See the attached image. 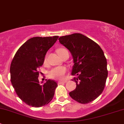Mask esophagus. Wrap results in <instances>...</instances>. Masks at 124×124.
Wrapping results in <instances>:
<instances>
[{
  "label": "esophagus",
  "instance_id": "esophagus-1",
  "mask_svg": "<svg viewBox=\"0 0 124 124\" xmlns=\"http://www.w3.org/2000/svg\"><path fill=\"white\" fill-rule=\"evenodd\" d=\"M66 82H67V81H59V82H58V84L60 85L62 84V83H65Z\"/></svg>",
  "mask_w": 124,
  "mask_h": 124
}]
</instances>
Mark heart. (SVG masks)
Wrapping results in <instances>:
<instances>
[{"mask_svg": "<svg viewBox=\"0 0 124 124\" xmlns=\"http://www.w3.org/2000/svg\"><path fill=\"white\" fill-rule=\"evenodd\" d=\"M57 52L59 55L62 57L66 53H68L67 49L64 48H59L57 50ZM67 72V69L64 67H56L53 68L48 72V76L50 78L55 80H62L65 77V74Z\"/></svg>", "mask_w": 124, "mask_h": 124, "instance_id": "obj_1", "label": "heart"}]
</instances>
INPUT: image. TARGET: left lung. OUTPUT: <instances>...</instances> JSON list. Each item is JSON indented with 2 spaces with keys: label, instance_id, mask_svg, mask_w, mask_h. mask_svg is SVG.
<instances>
[{
  "label": "left lung",
  "instance_id": "left-lung-1",
  "mask_svg": "<svg viewBox=\"0 0 124 124\" xmlns=\"http://www.w3.org/2000/svg\"><path fill=\"white\" fill-rule=\"evenodd\" d=\"M59 42L72 55L74 65L71 74L76 88L70 92L75 101L82 104L91 102L101 94L108 76L107 60L98 44L81 33L61 37Z\"/></svg>",
  "mask_w": 124,
  "mask_h": 124
}]
</instances>
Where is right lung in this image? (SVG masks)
<instances>
[{"label": "right lung", "mask_w": 124, "mask_h": 124, "mask_svg": "<svg viewBox=\"0 0 124 124\" xmlns=\"http://www.w3.org/2000/svg\"><path fill=\"white\" fill-rule=\"evenodd\" d=\"M58 38L54 36L29 39L18 48L11 62V83L18 97L29 106L42 107L54 97L56 82L48 80L40 84L38 70L43 65L47 51Z\"/></svg>", "instance_id": "obj_1"}]
</instances>
